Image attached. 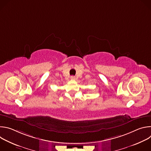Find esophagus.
Returning <instances> with one entry per match:
<instances>
[{
  "label": "esophagus",
  "instance_id": "1",
  "mask_svg": "<svg viewBox=\"0 0 151 151\" xmlns=\"http://www.w3.org/2000/svg\"><path fill=\"white\" fill-rule=\"evenodd\" d=\"M70 79H71L72 80H75V77L73 76H72L70 77Z\"/></svg>",
  "mask_w": 151,
  "mask_h": 151
}]
</instances>
